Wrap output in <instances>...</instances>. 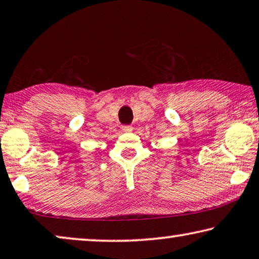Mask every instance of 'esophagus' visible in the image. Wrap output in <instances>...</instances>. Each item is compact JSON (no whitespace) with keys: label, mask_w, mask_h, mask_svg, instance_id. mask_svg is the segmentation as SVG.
<instances>
[{"label":"esophagus","mask_w":259,"mask_h":259,"mask_svg":"<svg viewBox=\"0 0 259 259\" xmlns=\"http://www.w3.org/2000/svg\"><path fill=\"white\" fill-rule=\"evenodd\" d=\"M121 130H122V132L128 133V132H132V131H133V127H132V126H122V127H121Z\"/></svg>","instance_id":"34e87169"}]
</instances>
